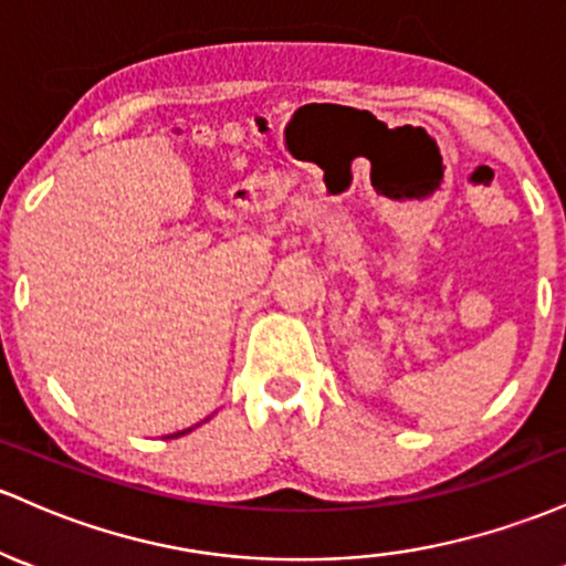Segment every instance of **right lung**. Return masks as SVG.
I'll use <instances>...</instances> for the list:
<instances>
[{
    "label": "right lung",
    "mask_w": 566,
    "mask_h": 566,
    "mask_svg": "<svg viewBox=\"0 0 566 566\" xmlns=\"http://www.w3.org/2000/svg\"><path fill=\"white\" fill-rule=\"evenodd\" d=\"M176 436H181V433H176ZM176 436H174V438H176Z\"/></svg>",
    "instance_id": "obj_1"
}]
</instances>
